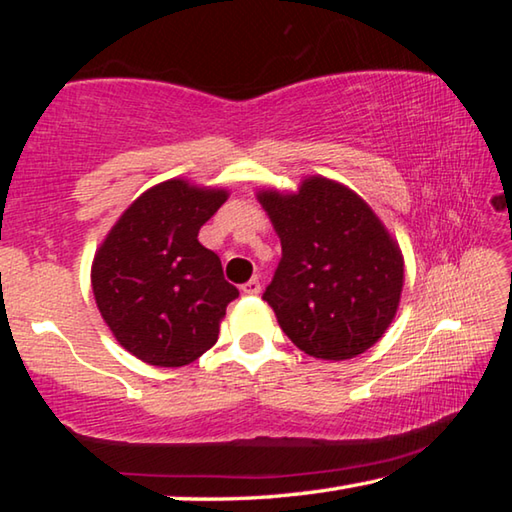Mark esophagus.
<instances>
[{
	"label": "esophagus",
	"instance_id": "34e87169",
	"mask_svg": "<svg viewBox=\"0 0 512 512\" xmlns=\"http://www.w3.org/2000/svg\"><path fill=\"white\" fill-rule=\"evenodd\" d=\"M241 289H244L248 296H257V293L262 291V282H259V277H253V280H248Z\"/></svg>",
	"mask_w": 512,
	"mask_h": 512
}]
</instances>
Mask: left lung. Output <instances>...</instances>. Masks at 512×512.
<instances>
[{
  "instance_id": "left-lung-1",
  "label": "left lung",
  "mask_w": 512,
  "mask_h": 512,
  "mask_svg": "<svg viewBox=\"0 0 512 512\" xmlns=\"http://www.w3.org/2000/svg\"><path fill=\"white\" fill-rule=\"evenodd\" d=\"M257 201L282 244L264 291L282 332L327 361L372 348L393 323L404 284L402 250L379 216L323 176L305 178L296 194L262 189Z\"/></svg>"
}]
</instances>
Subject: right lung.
Instances as JSON below:
<instances>
[{"label": "right lung", "mask_w": 512, "mask_h": 512, "mask_svg": "<svg viewBox=\"0 0 512 512\" xmlns=\"http://www.w3.org/2000/svg\"><path fill=\"white\" fill-rule=\"evenodd\" d=\"M225 201V189L164 180L131 203L94 255L101 316L121 348L149 366L196 361L219 339L225 307L239 296L219 255L198 241Z\"/></svg>", "instance_id": "add662e5"}]
</instances>
